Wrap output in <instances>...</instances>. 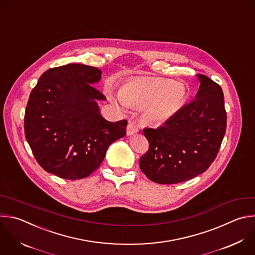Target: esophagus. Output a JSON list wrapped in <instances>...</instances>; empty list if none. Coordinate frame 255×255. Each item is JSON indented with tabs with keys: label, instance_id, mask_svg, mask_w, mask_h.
<instances>
[{
	"label": "esophagus",
	"instance_id": "34e87169",
	"mask_svg": "<svg viewBox=\"0 0 255 255\" xmlns=\"http://www.w3.org/2000/svg\"><path fill=\"white\" fill-rule=\"evenodd\" d=\"M139 131V128L137 127V125L133 122L128 123L127 125V135H133L135 133H137Z\"/></svg>",
	"mask_w": 255,
	"mask_h": 255
}]
</instances>
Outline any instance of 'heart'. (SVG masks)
<instances>
[{"instance_id":"heart-1","label":"heart","mask_w":255,"mask_h":255,"mask_svg":"<svg viewBox=\"0 0 255 255\" xmlns=\"http://www.w3.org/2000/svg\"><path fill=\"white\" fill-rule=\"evenodd\" d=\"M188 89L183 83L169 79L133 80L119 90L123 104L145 107L147 118L165 121L178 113L188 100Z\"/></svg>"}]
</instances>
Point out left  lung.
<instances>
[{"instance_id":"8db88e82","label":"left lung","mask_w":255,"mask_h":255,"mask_svg":"<svg viewBox=\"0 0 255 255\" xmlns=\"http://www.w3.org/2000/svg\"><path fill=\"white\" fill-rule=\"evenodd\" d=\"M197 77L200 87L195 100L157 129H143L149 149L139 165L153 182L192 179L207 170L219 151L227 122L223 92L207 76Z\"/></svg>"}]
</instances>
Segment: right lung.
Masks as SVG:
<instances>
[{
  "label": "right lung",
  "instance_id": "right-lung-1",
  "mask_svg": "<svg viewBox=\"0 0 255 255\" xmlns=\"http://www.w3.org/2000/svg\"><path fill=\"white\" fill-rule=\"evenodd\" d=\"M102 72L83 64L51 68L42 74L25 110L24 128L32 152L45 171L77 180L100 166L111 143L126 135V120L109 122L93 84Z\"/></svg>",
  "mask_w": 255,
  "mask_h": 255
}]
</instances>
